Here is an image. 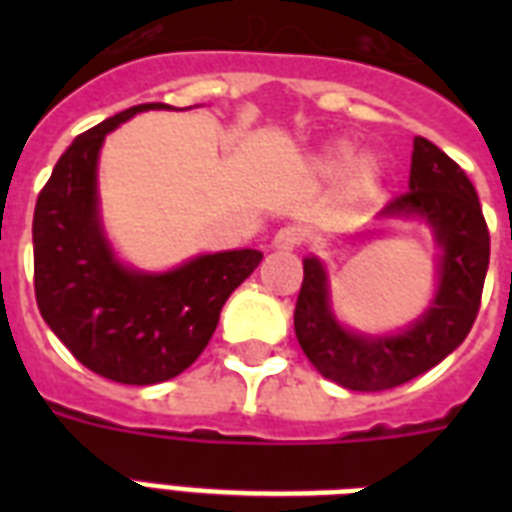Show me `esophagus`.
<instances>
[{"instance_id":"esophagus-1","label":"esophagus","mask_w":512,"mask_h":512,"mask_svg":"<svg viewBox=\"0 0 512 512\" xmlns=\"http://www.w3.org/2000/svg\"><path fill=\"white\" fill-rule=\"evenodd\" d=\"M303 241H305L303 228H297V225H284V228L273 236V247L289 252V249L300 247Z\"/></svg>"}]
</instances>
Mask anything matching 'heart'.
I'll use <instances>...</instances> for the list:
<instances>
[{"mask_svg":"<svg viewBox=\"0 0 512 512\" xmlns=\"http://www.w3.org/2000/svg\"><path fill=\"white\" fill-rule=\"evenodd\" d=\"M342 162H345V151H337V154L327 162V167L329 170H340ZM374 180H377V167H374L372 159H361V162L353 167V172H350V185H353V188H358V191L372 188Z\"/></svg>","mask_w":512,"mask_h":512,"instance_id":"1","label":"heart"}]
</instances>
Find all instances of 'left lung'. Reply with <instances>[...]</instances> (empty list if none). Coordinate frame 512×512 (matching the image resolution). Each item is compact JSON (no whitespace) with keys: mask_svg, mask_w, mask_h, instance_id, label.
Masks as SVG:
<instances>
[{"mask_svg":"<svg viewBox=\"0 0 512 512\" xmlns=\"http://www.w3.org/2000/svg\"><path fill=\"white\" fill-rule=\"evenodd\" d=\"M380 217H422L436 233L441 260L428 311L398 335L350 332L332 313L327 271L316 257L303 260L295 305V335L308 361L327 380L364 393L398 388L441 364L468 337L489 268V228L476 188L460 164L420 135L414 138L409 191Z\"/></svg>","mask_w":512,"mask_h":512,"instance_id":"8db88e82","label":"left lung"}]
</instances>
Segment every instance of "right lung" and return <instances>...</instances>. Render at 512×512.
<instances>
[{"instance_id": "1", "label": "right lung", "mask_w": 512, "mask_h": 512, "mask_svg": "<svg viewBox=\"0 0 512 512\" xmlns=\"http://www.w3.org/2000/svg\"><path fill=\"white\" fill-rule=\"evenodd\" d=\"M140 103L82 132L60 156L34 209V292L47 327L100 377L154 385L185 372L215 335L231 292L263 252L199 255L167 273H140L114 257L98 215L103 140Z\"/></svg>"}]
</instances>
